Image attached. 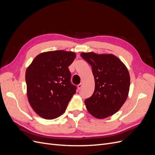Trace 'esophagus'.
<instances>
[{
  "label": "esophagus",
  "mask_w": 155,
  "mask_h": 155,
  "mask_svg": "<svg viewBox=\"0 0 155 155\" xmlns=\"http://www.w3.org/2000/svg\"><path fill=\"white\" fill-rule=\"evenodd\" d=\"M83 86V84L82 83H81L80 84H79V85H78V89H81Z\"/></svg>",
  "instance_id": "1"
}]
</instances>
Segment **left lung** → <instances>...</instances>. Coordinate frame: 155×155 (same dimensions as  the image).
<instances>
[{
  "label": "left lung",
  "instance_id": "8db88e82",
  "mask_svg": "<svg viewBox=\"0 0 155 155\" xmlns=\"http://www.w3.org/2000/svg\"><path fill=\"white\" fill-rule=\"evenodd\" d=\"M91 65L94 77L93 94L85 100L87 110L98 119L113 115L122 107L128 96L130 76L127 68L112 54L81 53Z\"/></svg>",
  "mask_w": 155,
  "mask_h": 155
}]
</instances>
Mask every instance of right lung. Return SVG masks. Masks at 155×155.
<instances>
[{"label": "right lung", "mask_w": 155, "mask_h": 155, "mask_svg": "<svg viewBox=\"0 0 155 155\" xmlns=\"http://www.w3.org/2000/svg\"><path fill=\"white\" fill-rule=\"evenodd\" d=\"M76 58L72 51L55 50L37 55L26 71L27 96L32 109L42 118L62 115L77 87L70 81L68 67Z\"/></svg>", "instance_id": "1"}]
</instances>
